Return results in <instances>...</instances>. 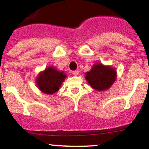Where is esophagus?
<instances>
[{"label":"esophagus","mask_w":149,"mask_h":149,"mask_svg":"<svg viewBox=\"0 0 149 149\" xmlns=\"http://www.w3.org/2000/svg\"><path fill=\"white\" fill-rule=\"evenodd\" d=\"M72 73H73V74L74 75V76H77V75L79 74V70L73 71Z\"/></svg>","instance_id":"esophagus-1"}]
</instances>
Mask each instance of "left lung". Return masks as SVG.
Here are the masks:
<instances>
[{
    "label": "left lung",
    "mask_w": 149,
    "mask_h": 149,
    "mask_svg": "<svg viewBox=\"0 0 149 149\" xmlns=\"http://www.w3.org/2000/svg\"><path fill=\"white\" fill-rule=\"evenodd\" d=\"M85 79L93 88L98 91L109 89L116 81L117 72L114 68L97 63L85 73Z\"/></svg>",
    "instance_id": "obj_1"
}]
</instances>
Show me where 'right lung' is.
Masks as SVG:
<instances>
[{
    "label": "right lung",
    "instance_id": "add662e5",
    "mask_svg": "<svg viewBox=\"0 0 149 149\" xmlns=\"http://www.w3.org/2000/svg\"><path fill=\"white\" fill-rule=\"evenodd\" d=\"M66 77L67 75L64 71L57 70L53 66H49L38 75L36 85L41 92L52 95L59 90Z\"/></svg>",
    "mask_w": 149,
    "mask_h": 149
}]
</instances>
